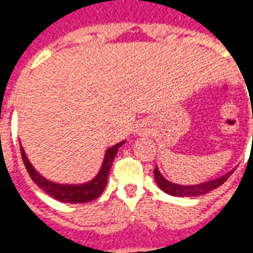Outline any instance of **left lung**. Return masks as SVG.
<instances>
[{
  "mask_svg": "<svg viewBox=\"0 0 253 253\" xmlns=\"http://www.w3.org/2000/svg\"><path fill=\"white\" fill-rule=\"evenodd\" d=\"M154 180L157 183V186L164 191L165 194L172 196H201L205 195L210 191L215 190L217 187L222 186L225 181L228 180V177L234 172V169L229 170L228 173L215 177L212 180L205 181V183H199V184H191V186H183V184H176L172 181L167 180L164 176L161 175L159 168H154Z\"/></svg>",
  "mask_w": 253,
  "mask_h": 253,
  "instance_id": "obj_1",
  "label": "left lung"
}]
</instances>
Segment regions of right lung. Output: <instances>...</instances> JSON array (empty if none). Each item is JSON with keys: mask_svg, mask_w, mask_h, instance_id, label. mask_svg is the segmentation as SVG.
I'll return each instance as SVG.
<instances>
[{"mask_svg": "<svg viewBox=\"0 0 253 253\" xmlns=\"http://www.w3.org/2000/svg\"><path fill=\"white\" fill-rule=\"evenodd\" d=\"M125 142L126 141H122V142L111 146L110 149H107L99 173L94 176L92 180L83 183V184H59V183H55V181L48 180L46 177H43L32 167L23 146H20V150H21L23 163H24L25 168H27L28 175L31 176L32 180L35 181L36 186L41 187L46 194H48L57 201L63 202V203H86V202H90L96 199V198H99L103 194V191L107 186V179H108V175H110L112 161H114L116 153H118V149L121 148Z\"/></svg>", "mask_w": 253, "mask_h": 253, "instance_id": "1", "label": "right lung"}]
</instances>
